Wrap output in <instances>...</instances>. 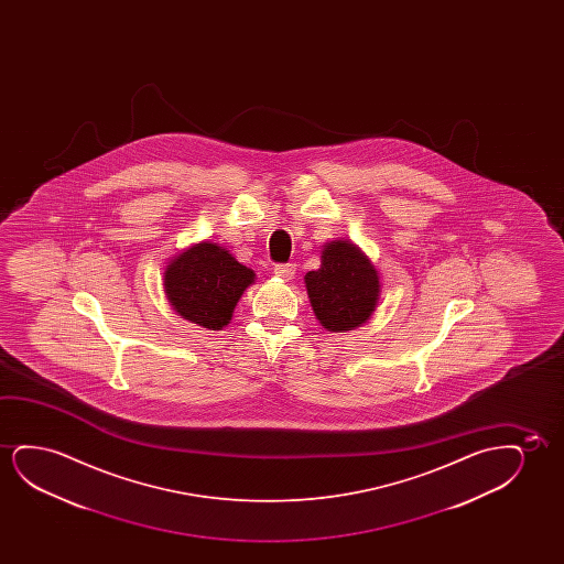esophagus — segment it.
Here are the masks:
<instances>
[{"label": "esophagus", "mask_w": 564, "mask_h": 564, "mask_svg": "<svg viewBox=\"0 0 564 564\" xmlns=\"http://www.w3.org/2000/svg\"><path fill=\"white\" fill-rule=\"evenodd\" d=\"M273 273H275L278 278L289 281V279L294 278V273H296V265H294V263H278Z\"/></svg>", "instance_id": "obj_1"}]
</instances>
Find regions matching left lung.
Listing matches in <instances>:
<instances>
[{"label":"left lung","mask_w":564,"mask_h":564,"mask_svg":"<svg viewBox=\"0 0 564 564\" xmlns=\"http://www.w3.org/2000/svg\"><path fill=\"white\" fill-rule=\"evenodd\" d=\"M310 304L327 332L345 333L370 319L379 301V275L350 240L325 242L319 270L306 278Z\"/></svg>","instance_id":"1"}]
</instances>
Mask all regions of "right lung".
Wrapping results in <instances>:
<instances>
[{"label": "right lung", "instance_id": "right-lung-1", "mask_svg": "<svg viewBox=\"0 0 564 564\" xmlns=\"http://www.w3.org/2000/svg\"><path fill=\"white\" fill-rule=\"evenodd\" d=\"M254 279V271L237 262L229 250L198 242L171 260L163 289L178 316L217 332L231 322L232 310Z\"/></svg>", "mask_w": 564, "mask_h": 564}]
</instances>
